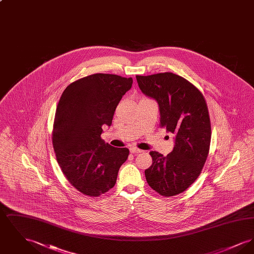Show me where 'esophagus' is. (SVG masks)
Returning <instances> with one entry per match:
<instances>
[{
    "label": "esophagus",
    "mask_w": 254,
    "mask_h": 254,
    "mask_svg": "<svg viewBox=\"0 0 254 254\" xmlns=\"http://www.w3.org/2000/svg\"><path fill=\"white\" fill-rule=\"evenodd\" d=\"M129 151H130L131 153H133V154H138V153L143 152V150H141V149H139V148H137V147H135V146L129 147Z\"/></svg>",
    "instance_id": "34e87169"
}]
</instances>
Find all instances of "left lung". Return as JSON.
Segmentation results:
<instances>
[{
    "mask_svg": "<svg viewBox=\"0 0 254 254\" xmlns=\"http://www.w3.org/2000/svg\"><path fill=\"white\" fill-rule=\"evenodd\" d=\"M145 96L159 105L160 127L174 136V147L166 157L150 151L152 165L145 170L149 187L165 197L185 191L200 175L208 155L211 127L201 91L171 72L136 76Z\"/></svg>",
    "mask_w": 254,
    "mask_h": 254,
    "instance_id": "8db88e82",
    "label": "left lung"
}]
</instances>
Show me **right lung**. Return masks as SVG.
Wrapping results in <instances>:
<instances>
[{
	"mask_svg": "<svg viewBox=\"0 0 254 254\" xmlns=\"http://www.w3.org/2000/svg\"><path fill=\"white\" fill-rule=\"evenodd\" d=\"M132 83V78L96 73L67 85L61 96L53 147L65 178L85 195L97 197L112 189L128 157V148L111 146L101 134Z\"/></svg>",
	"mask_w": 254,
	"mask_h": 254,
	"instance_id": "add662e5",
	"label": "right lung"
}]
</instances>
